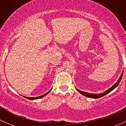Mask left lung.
Instances as JSON below:
<instances>
[{
  "mask_svg": "<svg viewBox=\"0 0 126 126\" xmlns=\"http://www.w3.org/2000/svg\"><path fill=\"white\" fill-rule=\"evenodd\" d=\"M123 71L122 72V73H121V76H120V78H119L118 80H117V82H116L115 83L114 85H113V86H112V87H110V88H109L108 90H107L106 91H105V92H103V93H99V94H92V93H86V92H84V91H80L79 90H78V88H76V90L78 91L79 93H80V94H82V95L86 96V97H90V98H100V97H103V96L106 95V94H108V93H109L110 92H111L112 90H114L115 88L116 87H117V86L118 85L119 83H120V81H121V79H122V76H123Z\"/></svg>",
  "mask_w": 126,
  "mask_h": 126,
  "instance_id": "1",
  "label": "left lung"
}]
</instances>
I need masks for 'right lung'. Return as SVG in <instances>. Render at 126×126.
<instances>
[{
    "label": "right lung",
    "instance_id": "right-lung-1",
    "mask_svg": "<svg viewBox=\"0 0 126 126\" xmlns=\"http://www.w3.org/2000/svg\"><path fill=\"white\" fill-rule=\"evenodd\" d=\"M50 91H51V90L49 91H48L47 92V93H46V94H44V95H41V96H38V97H25H25L26 98H28V99H29V100H36V99H39V98H42V97H44V96H46L47 95V94H48V93H50Z\"/></svg>",
    "mask_w": 126,
    "mask_h": 126
}]
</instances>
